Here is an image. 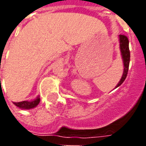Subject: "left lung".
<instances>
[{
	"label": "left lung",
	"mask_w": 146,
	"mask_h": 146,
	"mask_svg": "<svg viewBox=\"0 0 146 146\" xmlns=\"http://www.w3.org/2000/svg\"><path fill=\"white\" fill-rule=\"evenodd\" d=\"M119 50H120V53H121V56H122L123 63V75L121 79L117 84L116 88H118L123 84V82L125 80L127 75V72H128V67L129 63H130V51H129V40L128 38L124 35H119Z\"/></svg>",
	"instance_id": "left-lung-1"
}]
</instances>
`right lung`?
<instances>
[{"mask_svg":"<svg viewBox=\"0 0 146 146\" xmlns=\"http://www.w3.org/2000/svg\"><path fill=\"white\" fill-rule=\"evenodd\" d=\"M40 97H36L33 101H23L19 102H14L15 106H16L17 107L23 109V110H30V109H33V108L36 107V106L39 104L40 102Z\"/></svg>","mask_w":146,"mask_h":146,"instance_id":"obj_1","label":"right lung"}]
</instances>
